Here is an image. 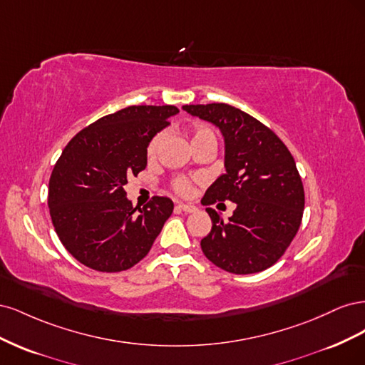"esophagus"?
I'll list each match as a JSON object with an SVG mask.
<instances>
[{
	"instance_id": "esophagus-1",
	"label": "esophagus",
	"mask_w": 365,
	"mask_h": 365,
	"mask_svg": "<svg viewBox=\"0 0 365 365\" xmlns=\"http://www.w3.org/2000/svg\"><path fill=\"white\" fill-rule=\"evenodd\" d=\"M178 207L180 210H182V212H185V213H193V212H196V207L195 205H192V204H178L176 205Z\"/></svg>"
}]
</instances>
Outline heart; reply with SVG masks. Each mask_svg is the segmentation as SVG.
Wrapping results in <instances>:
<instances>
[{"mask_svg": "<svg viewBox=\"0 0 365 365\" xmlns=\"http://www.w3.org/2000/svg\"><path fill=\"white\" fill-rule=\"evenodd\" d=\"M163 138H164L163 132H158V134H155L150 138L149 145L146 148V153L149 158H153L157 155V152L163 143ZM190 140H192V145L195 148L205 141H216V134H215V130L208 126H196L190 130ZM170 187L175 193H178L181 196H187L192 192V180L187 178V176H181V175L175 176L170 182Z\"/></svg>", "mask_w": 365, "mask_h": 365, "instance_id": "b5f03b06", "label": "heart"}]
</instances>
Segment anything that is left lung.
Masks as SVG:
<instances>
[{
  "label": "left lung",
  "instance_id": "8db88e82",
  "mask_svg": "<svg viewBox=\"0 0 365 365\" xmlns=\"http://www.w3.org/2000/svg\"><path fill=\"white\" fill-rule=\"evenodd\" d=\"M212 121L225 138V173L208 187L204 205L236 204L227 222L213 208L212 231L201 240L205 257L233 274H254L277 262L302 224L304 189L294 157L262 121L227 103L185 105Z\"/></svg>",
  "mask_w": 365,
  "mask_h": 365
}]
</instances>
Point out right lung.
Returning <instances> with one entry per match:
<instances>
[{
	"mask_svg": "<svg viewBox=\"0 0 365 365\" xmlns=\"http://www.w3.org/2000/svg\"><path fill=\"white\" fill-rule=\"evenodd\" d=\"M180 109L138 105L98 118L70 140L48 182V207L56 235L71 256L101 272L134 267L150 251L172 200L153 196L132 207L125 185L146 169L150 138Z\"/></svg>",
	"mask_w": 365,
	"mask_h": 365,
	"instance_id": "1",
	"label": "right lung"
}]
</instances>
